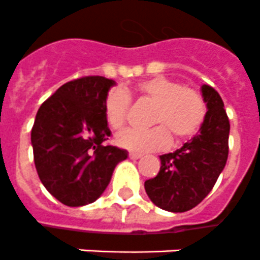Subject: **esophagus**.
<instances>
[{
    "instance_id": "esophagus-1",
    "label": "esophagus",
    "mask_w": 260,
    "mask_h": 260,
    "mask_svg": "<svg viewBox=\"0 0 260 260\" xmlns=\"http://www.w3.org/2000/svg\"><path fill=\"white\" fill-rule=\"evenodd\" d=\"M128 157H130L132 159H138L142 157V154H141V153H134V151H130V153H128Z\"/></svg>"
}]
</instances>
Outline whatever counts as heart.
I'll return each instance as SVG.
<instances>
[{"label": "heart", "mask_w": 260, "mask_h": 260, "mask_svg": "<svg viewBox=\"0 0 260 260\" xmlns=\"http://www.w3.org/2000/svg\"><path fill=\"white\" fill-rule=\"evenodd\" d=\"M134 94L140 103L153 106L149 124L155 126L145 130L128 128L117 136V143L128 150L158 151L176 142L185 141L196 134L207 115L204 98L193 88L184 87L177 80L154 76L134 86ZM132 98L128 92L115 88L106 95L103 113L106 123L113 130H120L127 122Z\"/></svg>", "instance_id": "obj_1"}]
</instances>
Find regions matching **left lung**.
I'll return each mask as SVG.
<instances>
[{
    "label": "left lung",
    "instance_id": "1",
    "mask_svg": "<svg viewBox=\"0 0 260 260\" xmlns=\"http://www.w3.org/2000/svg\"><path fill=\"white\" fill-rule=\"evenodd\" d=\"M208 111L199 134L174 153L159 155L161 168L145 181L150 200L169 212H186L212 190L228 158L230 120L219 92L201 87Z\"/></svg>",
    "mask_w": 260,
    "mask_h": 260
}]
</instances>
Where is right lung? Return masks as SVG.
<instances>
[{"instance_id":"add662e5","label":"right lung","mask_w":260,"mask_h":260,"mask_svg":"<svg viewBox=\"0 0 260 260\" xmlns=\"http://www.w3.org/2000/svg\"><path fill=\"white\" fill-rule=\"evenodd\" d=\"M115 83L83 76L66 83L40 106L32 127L33 158L43 185L68 207L94 203L127 151L109 140L103 102Z\"/></svg>"}]
</instances>
